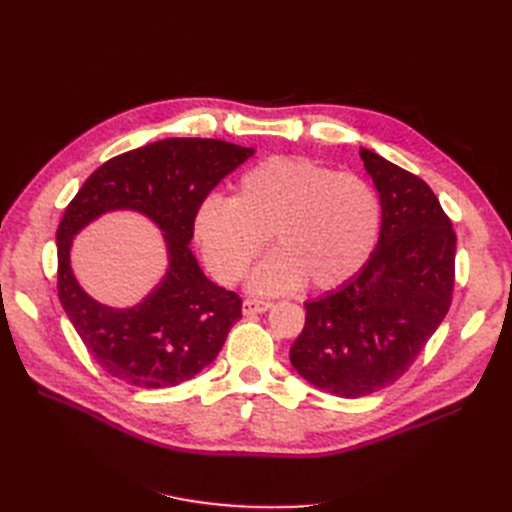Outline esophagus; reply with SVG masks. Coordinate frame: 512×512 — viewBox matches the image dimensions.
Wrapping results in <instances>:
<instances>
[{
    "label": "esophagus",
    "instance_id": "34e87169",
    "mask_svg": "<svg viewBox=\"0 0 512 512\" xmlns=\"http://www.w3.org/2000/svg\"><path fill=\"white\" fill-rule=\"evenodd\" d=\"M271 305H273L271 301H260V299H245V301H243V314H245V316L262 314V312H267V309H269Z\"/></svg>",
    "mask_w": 512,
    "mask_h": 512
}]
</instances>
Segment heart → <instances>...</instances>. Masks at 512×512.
<instances>
[{"instance_id": "b5f03b06", "label": "heart", "mask_w": 512, "mask_h": 512, "mask_svg": "<svg viewBox=\"0 0 512 512\" xmlns=\"http://www.w3.org/2000/svg\"><path fill=\"white\" fill-rule=\"evenodd\" d=\"M380 200L371 185L312 160L275 156L239 177L235 196H207L196 209L194 237L222 284H237L265 250L250 288L286 292L307 282L333 290L350 282L374 252Z\"/></svg>"}]
</instances>
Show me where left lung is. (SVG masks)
Segmentation results:
<instances>
[{
  "instance_id": "8db88e82",
  "label": "left lung",
  "mask_w": 512,
  "mask_h": 512,
  "mask_svg": "<svg viewBox=\"0 0 512 512\" xmlns=\"http://www.w3.org/2000/svg\"><path fill=\"white\" fill-rule=\"evenodd\" d=\"M380 194L376 250L350 282L307 301L290 363L309 384L337 397H363L393 384L453 299L457 235L429 185L361 147Z\"/></svg>"
}]
</instances>
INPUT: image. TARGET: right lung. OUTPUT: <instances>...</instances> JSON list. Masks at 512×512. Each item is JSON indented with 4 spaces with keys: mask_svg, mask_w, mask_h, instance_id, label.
Masks as SVG:
<instances>
[{
    "mask_svg": "<svg viewBox=\"0 0 512 512\" xmlns=\"http://www.w3.org/2000/svg\"><path fill=\"white\" fill-rule=\"evenodd\" d=\"M254 149L215 138H164L104 162L66 207L57 228V290L76 333L100 367L141 389L194 378L241 318L239 294L207 280L190 250L196 209ZM143 212L165 232L169 269L132 308L91 300L69 267L71 239L100 214Z\"/></svg>",
    "mask_w": 512,
    "mask_h": 512,
    "instance_id": "obj_1",
    "label": "right lung"
}]
</instances>
